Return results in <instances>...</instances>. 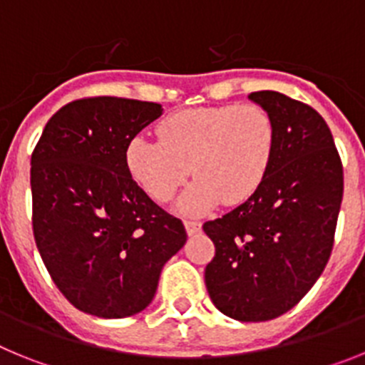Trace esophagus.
Masks as SVG:
<instances>
[{
	"label": "esophagus",
	"instance_id": "obj_1",
	"mask_svg": "<svg viewBox=\"0 0 365 365\" xmlns=\"http://www.w3.org/2000/svg\"><path fill=\"white\" fill-rule=\"evenodd\" d=\"M185 228H186V234L195 235V234H199V232H201V222L188 219V221H185Z\"/></svg>",
	"mask_w": 365,
	"mask_h": 365
}]
</instances>
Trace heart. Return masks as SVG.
<instances>
[{
	"label": "heart",
	"instance_id": "obj_1",
	"mask_svg": "<svg viewBox=\"0 0 365 365\" xmlns=\"http://www.w3.org/2000/svg\"><path fill=\"white\" fill-rule=\"evenodd\" d=\"M157 140L131 138L125 166L151 199L168 202L193 180L179 208L201 215L225 202L241 205L259 190L276 148V125L259 104H228L172 113L157 125Z\"/></svg>",
	"mask_w": 365,
	"mask_h": 365
}]
</instances>
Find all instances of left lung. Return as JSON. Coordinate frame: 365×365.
<instances>
[{
    "mask_svg": "<svg viewBox=\"0 0 365 365\" xmlns=\"http://www.w3.org/2000/svg\"><path fill=\"white\" fill-rule=\"evenodd\" d=\"M248 98L272 117L274 157L252 197L202 225L215 245L205 283L222 314L267 322L291 311L324 272L344 195V168L316 109L278 91Z\"/></svg>",
    "mask_w": 365,
    "mask_h": 365,
    "instance_id": "1",
    "label": "left lung"
}]
</instances>
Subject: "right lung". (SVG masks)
Listing matches in <instances>:
<instances>
[{"instance_id": "right-lung-1", "label": "right lung", "mask_w": 365, "mask_h": 365, "mask_svg": "<svg viewBox=\"0 0 365 365\" xmlns=\"http://www.w3.org/2000/svg\"><path fill=\"white\" fill-rule=\"evenodd\" d=\"M160 104L91 96L58 109L31 157L32 232L54 285L98 318L146 309L186 243L182 221L155 205L125 166V148Z\"/></svg>"}]
</instances>
